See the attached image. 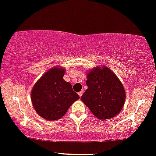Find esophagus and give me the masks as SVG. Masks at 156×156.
I'll use <instances>...</instances> for the list:
<instances>
[{
  "label": "esophagus",
  "mask_w": 156,
  "mask_h": 156,
  "mask_svg": "<svg viewBox=\"0 0 156 156\" xmlns=\"http://www.w3.org/2000/svg\"><path fill=\"white\" fill-rule=\"evenodd\" d=\"M78 95H79L80 97H81V96H82V95H83V92H82V91H81V92H78Z\"/></svg>",
  "instance_id": "1"
}]
</instances>
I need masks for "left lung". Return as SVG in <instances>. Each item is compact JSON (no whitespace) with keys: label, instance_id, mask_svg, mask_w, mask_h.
<instances>
[{"label":"left lung","instance_id":"left-lung-1","mask_svg":"<svg viewBox=\"0 0 156 156\" xmlns=\"http://www.w3.org/2000/svg\"><path fill=\"white\" fill-rule=\"evenodd\" d=\"M87 90L81 99L98 119H112L121 112L126 98L123 84L108 67L98 66L87 74Z\"/></svg>","mask_w":156,"mask_h":156}]
</instances>
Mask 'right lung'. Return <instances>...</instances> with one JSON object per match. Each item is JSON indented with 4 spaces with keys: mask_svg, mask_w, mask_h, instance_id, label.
<instances>
[{
    "mask_svg": "<svg viewBox=\"0 0 156 156\" xmlns=\"http://www.w3.org/2000/svg\"><path fill=\"white\" fill-rule=\"evenodd\" d=\"M65 69L55 66L42 75L34 85L31 99L37 113L43 119L55 121L61 119L79 95L69 82L64 80Z\"/></svg>",
    "mask_w": 156,
    "mask_h": 156,
    "instance_id": "right-lung-1",
    "label": "right lung"
}]
</instances>
